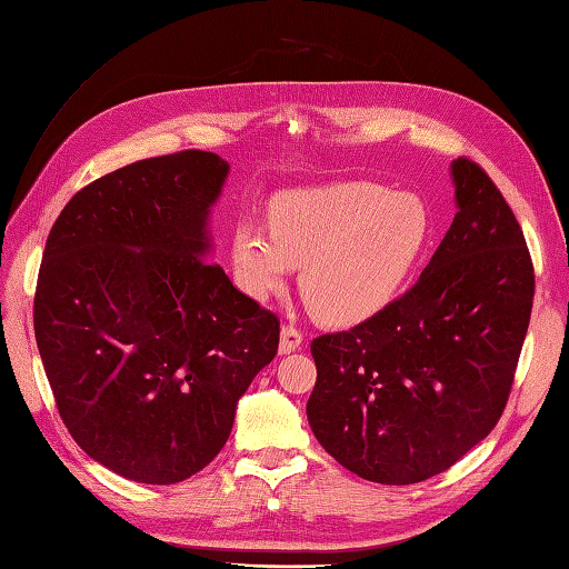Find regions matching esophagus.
<instances>
[{
	"mask_svg": "<svg viewBox=\"0 0 569 569\" xmlns=\"http://www.w3.org/2000/svg\"><path fill=\"white\" fill-rule=\"evenodd\" d=\"M301 343H303L301 330H297L295 325H284L282 332H280V353L282 356L295 353L297 349H301Z\"/></svg>",
	"mask_w": 569,
	"mask_h": 569,
	"instance_id": "obj_1",
	"label": "esophagus"
}]
</instances>
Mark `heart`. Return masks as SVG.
Returning a JSON list of instances; mask_svg holds the SVG:
<instances>
[{"mask_svg":"<svg viewBox=\"0 0 569 569\" xmlns=\"http://www.w3.org/2000/svg\"><path fill=\"white\" fill-rule=\"evenodd\" d=\"M432 237L422 199L351 180L291 189L270 206V228L237 222L232 266L253 299L284 287L303 266L301 291L332 325H356L401 297Z\"/></svg>","mask_w":569,"mask_h":569,"instance_id":"heart-1","label":"heart"}]
</instances>
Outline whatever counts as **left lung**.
<instances>
[{
	"mask_svg": "<svg viewBox=\"0 0 569 569\" xmlns=\"http://www.w3.org/2000/svg\"><path fill=\"white\" fill-rule=\"evenodd\" d=\"M456 218L420 280L349 332L313 339L308 425L339 465L377 485L449 470L506 408L531 316L520 222L477 163H451Z\"/></svg>",
	"mask_w": 569,
	"mask_h": 569,
	"instance_id": "1",
	"label": "left lung"
}]
</instances>
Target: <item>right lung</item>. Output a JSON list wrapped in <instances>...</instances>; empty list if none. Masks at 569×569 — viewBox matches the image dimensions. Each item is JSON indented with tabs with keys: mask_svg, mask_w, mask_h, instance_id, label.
Segmentation results:
<instances>
[{
	"mask_svg": "<svg viewBox=\"0 0 569 569\" xmlns=\"http://www.w3.org/2000/svg\"><path fill=\"white\" fill-rule=\"evenodd\" d=\"M228 173L211 151L130 163L80 189L47 237L36 339L61 420L140 485L203 470L278 353L280 320L206 261Z\"/></svg>",
	"mask_w": 569,
	"mask_h": 569,
	"instance_id": "add662e5",
	"label": "right lung"
}]
</instances>
